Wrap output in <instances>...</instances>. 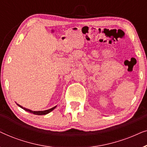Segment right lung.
<instances>
[{
	"mask_svg": "<svg viewBox=\"0 0 147 147\" xmlns=\"http://www.w3.org/2000/svg\"><path fill=\"white\" fill-rule=\"evenodd\" d=\"M17 105L20 106V107H21V108H23V110H25V111L29 112H30V113H32L33 114H36V115H45V114H47L48 113H49L50 112H51L52 110L55 109V107H56V106H55V107L52 108H51V109H49V110H43V111H32V110H29V109H27V108H25L23 107V106L19 105V104H17Z\"/></svg>",
	"mask_w": 147,
	"mask_h": 147,
	"instance_id": "1",
	"label": "right lung"
}]
</instances>
